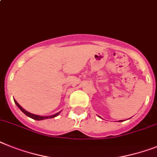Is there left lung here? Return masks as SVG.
I'll return each instance as SVG.
<instances>
[{
  "label": "left lung",
  "instance_id": "8db88e82",
  "mask_svg": "<svg viewBox=\"0 0 157 157\" xmlns=\"http://www.w3.org/2000/svg\"><path fill=\"white\" fill-rule=\"evenodd\" d=\"M120 121V122H121V121Z\"/></svg>",
  "mask_w": 157,
  "mask_h": 157
}]
</instances>
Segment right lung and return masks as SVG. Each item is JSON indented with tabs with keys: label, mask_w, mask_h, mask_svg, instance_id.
<instances>
[{
	"label": "right lung",
	"mask_w": 157,
	"mask_h": 157,
	"mask_svg": "<svg viewBox=\"0 0 157 157\" xmlns=\"http://www.w3.org/2000/svg\"><path fill=\"white\" fill-rule=\"evenodd\" d=\"M14 102H15V104H16V105H17V107L19 108V109H21V111L23 112V113H25V114L26 116H27V117H30V118H32V119H33V120H36V121H42V120L49 119V118H53V117H57V116H58L59 114H60V112H61V111H60V112H59V113H55V114H53V115H51V116H39V115H36V114H33V113H29V112L26 111L25 109H24L23 108H22L21 106V105H20L19 104L17 103V101H15V100H14Z\"/></svg>",
	"instance_id": "right-lung-1"
}]
</instances>
